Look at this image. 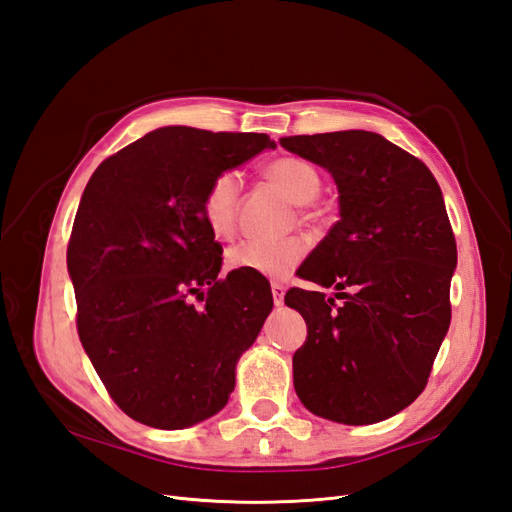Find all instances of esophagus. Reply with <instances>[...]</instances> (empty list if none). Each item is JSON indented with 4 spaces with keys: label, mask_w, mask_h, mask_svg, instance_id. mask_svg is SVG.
I'll list each match as a JSON object with an SVG mask.
<instances>
[{
    "label": "esophagus",
    "mask_w": 512,
    "mask_h": 512,
    "mask_svg": "<svg viewBox=\"0 0 512 512\" xmlns=\"http://www.w3.org/2000/svg\"><path fill=\"white\" fill-rule=\"evenodd\" d=\"M271 292H273V303H275L277 307L284 305V294H286L284 284H280V282H273V284H271Z\"/></svg>",
    "instance_id": "esophagus-1"
}]
</instances>
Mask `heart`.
Here are the masks:
<instances>
[{"instance_id":"heart-1","label":"heart","mask_w":512,"mask_h":512,"mask_svg":"<svg viewBox=\"0 0 512 512\" xmlns=\"http://www.w3.org/2000/svg\"><path fill=\"white\" fill-rule=\"evenodd\" d=\"M265 175L297 205L314 200L320 192L316 168L301 158H280L267 166ZM243 179L237 170H222L215 175L203 194L200 211L207 226L218 237H228L237 224ZM307 247L299 237L284 239H245L226 252V265L232 271L256 273L271 280H282L297 269Z\"/></svg>"}]
</instances>
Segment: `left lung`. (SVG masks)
Masks as SVG:
<instances>
[{"label":"left lung","mask_w":512,"mask_h":512,"mask_svg":"<svg viewBox=\"0 0 512 512\" xmlns=\"http://www.w3.org/2000/svg\"><path fill=\"white\" fill-rule=\"evenodd\" d=\"M280 145L327 168L339 192V220L299 269L337 292L292 288L284 299L307 322L292 356L294 391L329 421H384L423 393L451 324L457 243L442 190L421 160L376 132Z\"/></svg>","instance_id":"1"}]
</instances>
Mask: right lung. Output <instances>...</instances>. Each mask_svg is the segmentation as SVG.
<instances>
[{
  "mask_svg": "<svg viewBox=\"0 0 512 512\" xmlns=\"http://www.w3.org/2000/svg\"><path fill=\"white\" fill-rule=\"evenodd\" d=\"M267 134L170 126L91 175L68 243L76 329L115 404L156 429L192 427L235 391L239 356L273 309L269 282L228 273L200 203Z\"/></svg>",
  "mask_w": 512,
  "mask_h": 512,
  "instance_id": "1",
  "label": "right lung"
}]
</instances>
